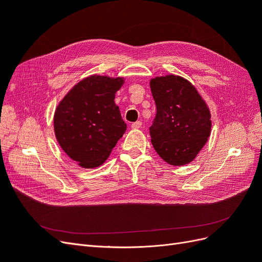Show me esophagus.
Segmentation results:
<instances>
[{
  "mask_svg": "<svg viewBox=\"0 0 262 262\" xmlns=\"http://www.w3.org/2000/svg\"><path fill=\"white\" fill-rule=\"evenodd\" d=\"M141 126H142V122H141V121L133 122V123L131 124V128H132V129H139V128H141Z\"/></svg>",
  "mask_w": 262,
  "mask_h": 262,
  "instance_id": "esophagus-1",
  "label": "esophagus"
}]
</instances>
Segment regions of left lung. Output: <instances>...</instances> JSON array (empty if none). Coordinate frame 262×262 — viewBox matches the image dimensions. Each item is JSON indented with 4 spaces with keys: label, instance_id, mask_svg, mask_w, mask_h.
I'll use <instances>...</instances> for the list:
<instances>
[{
    "label": "left lung",
    "instance_id": "left-lung-1",
    "mask_svg": "<svg viewBox=\"0 0 262 262\" xmlns=\"http://www.w3.org/2000/svg\"><path fill=\"white\" fill-rule=\"evenodd\" d=\"M156 116L150 142L163 160L173 166L192 162L211 134V113L195 87L178 75L149 81Z\"/></svg>",
    "mask_w": 262,
    "mask_h": 262
}]
</instances>
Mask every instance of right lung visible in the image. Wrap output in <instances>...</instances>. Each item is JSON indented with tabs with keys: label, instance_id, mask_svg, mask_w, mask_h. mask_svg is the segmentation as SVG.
<instances>
[{
	"label": "right lung",
	"instance_id": "right-lung-1",
	"mask_svg": "<svg viewBox=\"0 0 262 262\" xmlns=\"http://www.w3.org/2000/svg\"><path fill=\"white\" fill-rule=\"evenodd\" d=\"M123 83V77L87 76L55 108L53 126L58 143L83 168L104 164L126 130L115 104V94Z\"/></svg>",
	"mask_w": 262,
	"mask_h": 262
}]
</instances>
